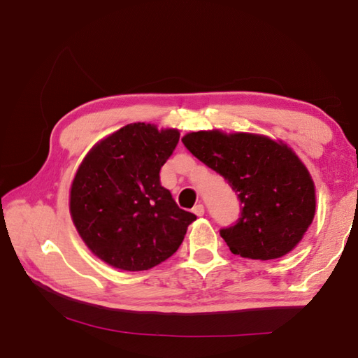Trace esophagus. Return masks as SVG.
<instances>
[{"label": "esophagus", "mask_w": 358, "mask_h": 358, "mask_svg": "<svg viewBox=\"0 0 358 358\" xmlns=\"http://www.w3.org/2000/svg\"><path fill=\"white\" fill-rule=\"evenodd\" d=\"M192 212H194V214H195L196 217H201V215H204V206H203L201 203L195 204L194 209H192Z\"/></svg>", "instance_id": "1"}]
</instances>
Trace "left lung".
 Returning a JSON list of instances; mask_svg holds the SVG:
<instances>
[{
    "instance_id": "left-lung-1",
    "label": "left lung",
    "mask_w": 358,
    "mask_h": 358,
    "mask_svg": "<svg viewBox=\"0 0 358 358\" xmlns=\"http://www.w3.org/2000/svg\"><path fill=\"white\" fill-rule=\"evenodd\" d=\"M181 141L238 194L240 218L220 229L232 254L272 260L299 245L314 220L315 189L305 164L286 144L220 131L192 132Z\"/></svg>"
}]
</instances>
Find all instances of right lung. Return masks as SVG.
Wrapping results in <instances>:
<instances>
[{
  "label": "right lung",
  "instance_id": "add662e5",
  "mask_svg": "<svg viewBox=\"0 0 358 358\" xmlns=\"http://www.w3.org/2000/svg\"><path fill=\"white\" fill-rule=\"evenodd\" d=\"M178 140L177 129L127 124L98 143L78 167L71 187L73 224L113 268L148 271L167 260L196 220L159 183V169Z\"/></svg>",
  "mask_w": 358,
  "mask_h": 358
}]
</instances>
